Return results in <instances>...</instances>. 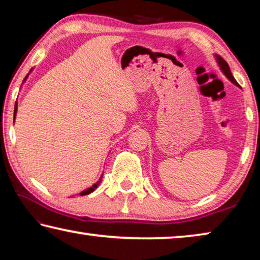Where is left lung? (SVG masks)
<instances>
[{"mask_svg":"<svg viewBox=\"0 0 260 260\" xmlns=\"http://www.w3.org/2000/svg\"><path fill=\"white\" fill-rule=\"evenodd\" d=\"M215 59H217V63H218V65H219L220 70H221V72H222L223 74H225L228 80L234 83L235 86L240 87L239 83H237V81L235 80V78L233 77V74H232V72H231V69H230V67H228L227 61H226L225 59H223L221 56H219V55H215Z\"/></svg>","mask_w":260,"mask_h":260,"instance_id":"left-lung-1","label":"left lung"}]
</instances>
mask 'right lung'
<instances>
[{"label":"right lung","instance_id":"obj_1","mask_svg":"<svg viewBox=\"0 0 260 260\" xmlns=\"http://www.w3.org/2000/svg\"><path fill=\"white\" fill-rule=\"evenodd\" d=\"M33 70V69H32ZM32 70H30V71H29V73L30 72H32ZM28 73V74H29ZM28 74H27V76H26L25 77V79H24V81L26 80V79H27V77H28ZM23 81V82H24ZM17 110H18V103H17L16 102V104H15V111H14V120L16 119V114H17ZM102 178H103V174L102 175H101V178H100V180H99V181L98 182H96V183H94L93 184V186H91V187H89V188H87V189H85V190H83V191H81L80 192V195L81 196H83V195H88V193H90V192H93L94 190H95V189L96 188H98L99 186H100V183H101V181H102Z\"/></svg>","mask_w":260,"mask_h":260}]
</instances>
